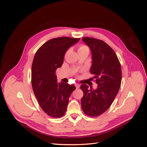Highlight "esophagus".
<instances>
[{
  "label": "esophagus",
  "instance_id": "34e87169",
  "mask_svg": "<svg viewBox=\"0 0 147 147\" xmlns=\"http://www.w3.org/2000/svg\"><path fill=\"white\" fill-rule=\"evenodd\" d=\"M75 86H76V88L77 89H79V88H80V84H78V83H76L75 84Z\"/></svg>",
  "mask_w": 147,
  "mask_h": 147
}]
</instances>
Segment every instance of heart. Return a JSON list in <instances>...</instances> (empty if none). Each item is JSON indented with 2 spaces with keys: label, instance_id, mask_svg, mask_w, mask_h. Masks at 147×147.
<instances>
[{
  "label": "heart",
  "instance_id": "b5f03b06",
  "mask_svg": "<svg viewBox=\"0 0 147 147\" xmlns=\"http://www.w3.org/2000/svg\"><path fill=\"white\" fill-rule=\"evenodd\" d=\"M83 49H88V48L86 47V46H84V45H81L80 47H79V50L78 51H79V50H83Z\"/></svg>",
  "mask_w": 147,
  "mask_h": 147
}]
</instances>
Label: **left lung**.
<instances>
[{
	"instance_id": "8db88e82",
	"label": "left lung",
	"mask_w": 147,
	"mask_h": 147,
	"mask_svg": "<svg viewBox=\"0 0 147 147\" xmlns=\"http://www.w3.org/2000/svg\"><path fill=\"white\" fill-rule=\"evenodd\" d=\"M82 40L90 48V71L95 76L98 86L93 89L82 84V109L88 115L96 117L109 109L118 93L121 82V66L113 49L104 41L87 37H83Z\"/></svg>"
}]
</instances>
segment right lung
<instances>
[{
	"instance_id": "obj_1",
	"label": "right lung",
	"mask_w": 147,
	"mask_h": 147,
	"mask_svg": "<svg viewBox=\"0 0 147 147\" xmlns=\"http://www.w3.org/2000/svg\"><path fill=\"white\" fill-rule=\"evenodd\" d=\"M80 38L60 37L45 43L36 52L32 67V84L35 96L43 111L52 117L64 115L74 84L58 83L56 69L63 64L67 51Z\"/></svg>"
}]
</instances>
